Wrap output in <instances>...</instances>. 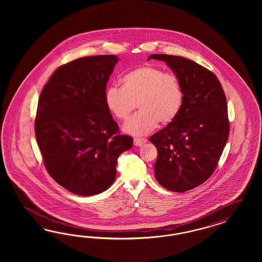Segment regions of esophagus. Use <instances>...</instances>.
Segmentation results:
<instances>
[{
    "label": "esophagus",
    "mask_w": 262,
    "mask_h": 262,
    "mask_svg": "<svg viewBox=\"0 0 262 262\" xmlns=\"http://www.w3.org/2000/svg\"><path fill=\"white\" fill-rule=\"evenodd\" d=\"M146 142H147V139H145V138H135L134 139L135 146H141Z\"/></svg>",
    "instance_id": "34e87169"
}]
</instances>
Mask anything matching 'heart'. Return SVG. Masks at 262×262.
<instances>
[{
    "instance_id": "1",
    "label": "heart",
    "mask_w": 262,
    "mask_h": 262,
    "mask_svg": "<svg viewBox=\"0 0 262 262\" xmlns=\"http://www.w3.org/2000/svg\"><path fill=\"white\" fill-rule=\"evenodd\" d=\"M104 102L113 116L126 120L136 106L140 111L127 120L124 130L141 136L158 127L172 123L184 102L183 85L179 78L151 65H143L128 72L122 79V88H106Z\"/></svg>"
}]
</instances>
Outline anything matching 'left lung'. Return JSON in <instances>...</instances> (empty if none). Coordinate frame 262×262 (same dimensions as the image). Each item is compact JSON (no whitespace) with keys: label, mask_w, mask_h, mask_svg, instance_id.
Listing matches in <instances>:
<instances>
[{"label":"left lung","mask_w":262,"mask_h":262,"mask_svg":"<svg viewBox=\"0 0 262 262\" xmlns=\"http://www.w3.org/2000/svg\"><path fill=\"white\" fill-rule=\"evenodd\" d=\"M151 58L166 62L184 92L179 116L150 137L158 149L155 177L168 190L185 192L212 174L228 141L226 96L214 74L195 61L169 55Z\"/></svg>","instance_id":"1"}]
</instances>
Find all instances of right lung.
<instances>
[{
	"label": "right lung",
	"instance_id": "obj_1",
	"mask_svg": "<svg viewBox=\"0 0 262 262\" xmlns=\"http://www.w3.org/2000/svg\"><path fill=\"white\" fill-rule=\"evenodd\" d=\"M118 56H86L58 67L40 94L35 136L50 176L74 194L92 196L114 183L117 159L134 139L118 135L104 102Z\"/></svg>",
	"mask_w": 262,
	"mask_h": 262
}]
</instances>
